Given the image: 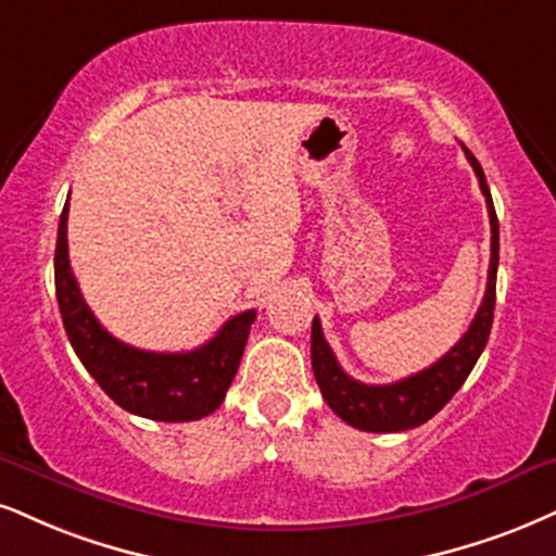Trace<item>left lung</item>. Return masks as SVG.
Returning <instances> with one entry per match:
<instances>
[{
    "label": "left lung",
    "mask_w": 556,
    "mask_h": 556,
    "mask_svg": "<svg viewBox=\"0 0 556 556\" xmlns=\"http://www.w3.org/2000/svg\"><path fill=\"white\" fill-rule=\"evenodd\" d=\"M464 154H467L469 164L475 167L479 188H482L484 201H488L492 229L488 291H484L482 306H479L477 317L469 325V330L464 332V338L443 358H438L433 366L425 368L420 374H413L394 383H363L340 368L332 348L327 345L325 334H321L319 317H314L312 321V368L314 379L319 383V392L334 415L342 417L348 425H353V428L366 430V433H400V430H409L428 422L462 389V383L467 381L484 345H488L492 314H495L500 229L482 167H479L475 154L467 147H464Z\"/></svg>",
    "instance_id": "obj_1"
}]
</instances>
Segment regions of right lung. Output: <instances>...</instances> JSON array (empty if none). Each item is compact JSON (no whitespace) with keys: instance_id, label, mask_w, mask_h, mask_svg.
<instances>
[{"instance_id":"right-lung-1","label":"right lung","mask_w":556,"mask_h":556,"mask_svg":"<svg viewBox=\"0 0 556 556\" xmlns=\"http://www.w3.org/2000/svg\"><path fill=\"white\" fill-rule=\"evenodd\" d=\"M66 222L68 201L59 218L53 257L59 309L74 353L102 392L126 413L162 422L201 420L218 409L226 389L235 381L257 312L237 314L216 332V338L188 353H152L126 345L94 319L81 299L68 265Z\"/></svg>"}]
</instances>
